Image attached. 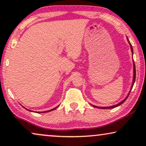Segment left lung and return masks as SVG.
<instances>
[{
    "label": "left lung",
    "instance_id": "obj_1",
    "mask_svg": "<svg viewBox=\"0 0 146 146\" xmlns=\"http://www.w3.org/2000/svg\"><path fill=\"white\" fill-rule=\"evenodd\" d=\"M127 41L129 42V45H130V48H131V52H132V54H133V48H132V46H131V44H130V42H129V40H128V38H127ZM135 80V66L134 62H133V82H132V85H131V87L130 91H129V94H128V95L127 96V97L125 98L124 100H123V101H121V102L118 103V104H116V105L112 106H110V107H98V106H94V105H92V106H94V108H101V109H109V108H115V107L119 106V105H121V104H123V102H125V100H126V99L127 98H128V96L129 95V93H130V92H131V89H132V88H133V84H134Z\"/></svg>",
    "mask_w": 146,
    "mask_h": 146
}]
</instances>
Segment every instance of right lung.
I'll return each instance as SVG.
<instances>
[{
	"instance_id": "right-lung-1",
	"label": "right lung",
	"mask_w": 146,
	"mask_h": 146,
	"mask_svg": "<svg viewBox=\"0 0 146 146\" xmlns=\"http://www.w3.org/2000/svg\"><path fill=\"white\" fill-rule=\"evenodd\" d=\"M58 107V106H57ZM57 107H56V108H53V109H52V110H48V111H44V112H48V111H52V110H55L56 108ZM26 109V108H25ZM29 111H31V110H29ZM38 113H40V112H38Z\"/></svg>"
}]
</instances>
